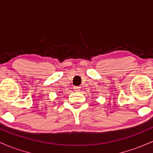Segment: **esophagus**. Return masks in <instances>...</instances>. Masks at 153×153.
Returning a JSON list of instances; mask_svg holds the SVG:
<instances>
[{"label":"esophagus","mask_w":153,"mask_h":153,"mask_svg":"<svg viewBox=\"0 0 153 153\" xmlns=\"http://www.w3.org/2000/svg\"><path fill=\"white\" fill-rule=\"evenodd\" d=\"M74 90L76 92H78V91H80V87H74Z\"/></svg>","instance_id":"34e87169"}]
</instances>
